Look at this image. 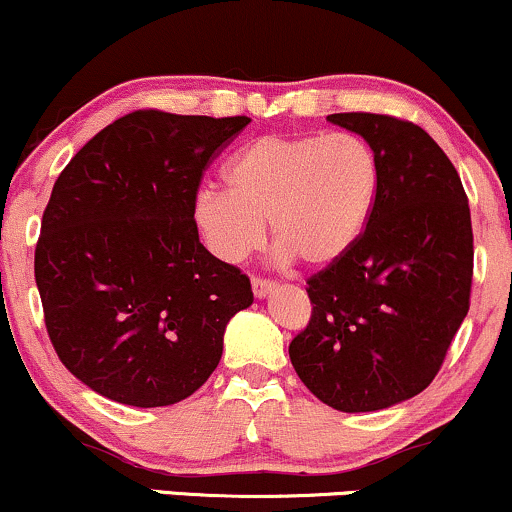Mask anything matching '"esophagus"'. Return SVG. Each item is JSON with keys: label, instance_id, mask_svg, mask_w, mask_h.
I'll use <instances>...</instances> for the list:
<instances>
[{"label": "esophagus", "instance_id": "34e87169", "mask_svg": "<svg viewBox=\"0 0 512 512\" xmlns=\"http://www.w3.org/2000/svg\"><path fill=\"white\" fill-rule=\"evenodd\" d=\"M251 290H254L258 299H266L268 294L275 290V282L266 280V278H254V280H251Z\"/></svg>", "mask_w": 512, "mask_h": 512}]
</instances>
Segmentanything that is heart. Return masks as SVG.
<instances>
[{
  "instance_id": "b5f03b06",
  "label": "heart",
  "mask_w": 512,
  "mask_h": 512,
  "mask_svg": "<svg viewBox=\"0 0 512 512\" xmlns=\"http://www.w3.org/2000/svg\"><path fill=\"white\" fill-rule=\"evenodd\" d=\"M225 189L196 194L194 225L220 261L239 263L270 234L282 258L338 263L362 239L381 172L354 134L261 136L227 160Z\"/></svg>"
}]
</instances>
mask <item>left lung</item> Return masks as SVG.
Wrapping results in <instances>:
<instances>
[{"label":"left lung","mask_w":512,"mask_h":512,"mask_svg":"<svg viewBox=\"0 0 512 512\" xmlns=\"http://www.w3.org/2000/svg\"><path fill=\"white\" fill-rule=\"evenodd\" d=\"M328 122L369 143L381 184L362 239L306 280L314 309L290 359L328 407L376 412L434 381L470 311V203L422 126L371 112L328 114Z\"/></svg>","instance_id":"8db88e82"}]
</instances>
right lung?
I'll return each mask as SVG.
<instances>
[{
	"label": "right lung",
	"mask_w": 512,
	"mask_h": 512,
	"mask_svg": "<svg viewBox=\"0 0 512 512\" xmlns=\"http://www.w3.org/2000/svg\"><path fill=\"white\" fill-rule=\"evenodd\" d=\"M249 122L136 110L54 182L35 282L54 352L95 393L174 405L220 364L227 323L254 292L198 242L194 201L210 160Z\"/></svg>",
	"instance_id": "add662e5"
}]
</instances>
